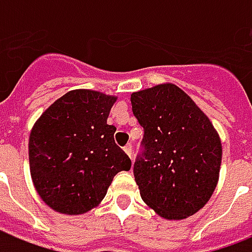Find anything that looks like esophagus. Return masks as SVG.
Returning a JSON list of instances; mask_svg holds the SVG:
<instances>
[{
	"label": "esophagus",
	"mask_w": 252,
	"mask_h": 252,
	"mask_svg": "<svg viewBox=\"0 0 252 252\" xmlns=\"http://www.w3.org/2000/svg\"><path fill=\"white\" fill-rule=\"evenodd\" d=\"M124 152H126L128 157H131V156H132V146H131V145L126 146V148H124Z\"/></svg>",
	"instance_id": "obj_1"
}]
</instances>
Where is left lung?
<instances>
[{"instance_id":"obj_1","label":"left lung","mask_w":252,"mask_h":252,"mask_svg":"<svg viewBox=\"0 0 252 252\" xmlns=\"http://www.w3.org/2000/svg\"><path fill=\"white\" fill-rule=\"evenodd\" d=\"M132 113L143 126L142 157L133 164L140 197L167 220L201 210L220 179L222 145L211 121L174 84L131 95Z\"/></svg>"}]
</instances>
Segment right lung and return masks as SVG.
<instances>
[{
    "mask_svg": "<svg viewBox=\"0 0 252 252\" xmlns=\"http://www.w3.org/2000/svg\"><path fill=\"white\" fill-rule=\"evenodd\" d=\"M117 96L74 90L59 97L35 121L29 139L32 184L52 210L80 215L96 207L113 178L131 160L107 124Z\"/></svg>",
    "mask_w": 252,
    "mask_h": 252,
    "instance_id": "1",
    "label": "right lung"
}]
</instances>
